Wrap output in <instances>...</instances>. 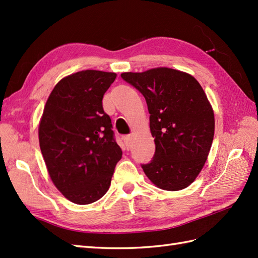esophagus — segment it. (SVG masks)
Wrapping results in <instances>:
<instances>
[{
    "instance_id": "obj_1",
    "label": "esophagus",
    "mask_w": 258,
    "mask_h": 258,
    "mask_svg": "<svg viewBox=\"0 0 258 258\" xmlns=\"http://www.w3.org/2000/svg\"><path fill=\"white\" fill-rule=\"evenodd\" d=\"M124 142H125V145H126V147H127V149H130L131 146H132V136L131 135H126V136H124Z\"/></svg>"
}]
</instances>
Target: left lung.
Masks as SVG:
<instances>
[{
    "label": "left lung",
    "instance_id": "1",
    "mask_svg": "<svg viewBox=\"0 0 258 258\" xmlns=\"http://www.w3.org/2000/svg\"><path fill=\"white\" fill-rule=\"evenodd\" d=\"M120 76L143 94L151 114L155 154L142 164L146 176L162 189L186 188L204 166L214 139L215 119L204 90L191 75L168 68Z\"/></svg>",
    "mask_w": 258,
    "mask_h": 258
}]
</instances>
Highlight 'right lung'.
I'll use <instances>...</instances> for the list:
<instances>
[{
	"label": "right lung",
	"instance_id": "right-lung-1",
	"mask_svg": "<svg viewBox=\"0 0 258 258\" xmlns=\"http://www.w3.org/2000/svg\"><path fill=\"white\" fill-rule=\"evenodd\" d=\"M116 74L86 70L62 79L48 96L38 126L47 172L71 202L91 204L105 195L122 150L102 100Z\"/></svg>",
	"mask_w": 258,
	"mask_h": 258
}]
</instances>
